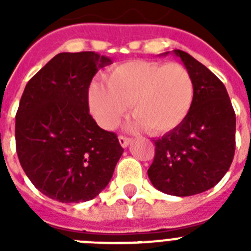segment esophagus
Instances as JSON below:
<instances>
[{"label":"esophagus","mask_w":251,"mask_h":251,"mask_svg":"<svg viewBox=\"0 0 251 251\" xmlns=\"http://www.w3.org/2000/svg\"><path fill=\"white\" fill-rule=\"evenodd\" d=\"M118 139H119V143H121V146H122V147H123V148L128 147V145H129V143H130V138H128V137L119 136Z\"/></svg>","instance_id":"34e87169"}]
</instances>
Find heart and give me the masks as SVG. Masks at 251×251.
I'll list each match as a JSON object with an SVG mask.
<instances>
[{
  "instance_id": "obj_1",
  "label": "heart",
  "mask_w": 251,
  "mask_h": 251,
  "mask_svg": "<svg viewBox=\"0 0 251 251\" xmlns=\"http://www.w3.org/2000/svg\"><path fill=\"white\" fill-rule=\"evenodd\" d=\"M88 97L95 119L104 128H114L130 104L134 129L163 134L186 119L194 104L195 85L181 64L133 60L113 68L106 84L92 83Z\"/></svg>"
}]
</instances>
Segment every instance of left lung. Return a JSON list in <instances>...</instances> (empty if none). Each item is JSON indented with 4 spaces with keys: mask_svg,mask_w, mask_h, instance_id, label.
<instances>
[{
    "mask_svg": "<svg viewBox=\"0 0 251 251\" xmlns=\"http://www.w3.org/2000/svg\"><path fill=\"white\" fill-rule=\"evenodd\" d=\"M174 52L194 79V104L176 129L154 141L148 177L159 191L183 197L207 191L229 171L236 117L223 81L185 51Z\"/></svg>",
    "mask_w": 251,
    "mask_h": 251,
    "instance_id": "8db88e82",
    "label": "left lung"
}]
</instances>
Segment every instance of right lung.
<instances>
[{"mask_svg":"<svg viewBox=\"0 0 251 251\" xmlns=\"http://www.w3.org/2000/svg\"><path fill=\"white\" fill-rule=\"evenodd\" d=\"M112 60L60 52L26 84L16 113V152L32 185L59 202H83L106 187L123 148L89 113L92 79Z\"/></svg>","mask_w":251,"mask_h":251,"instance_id":"1","label":"right lung"}]
</instances>
